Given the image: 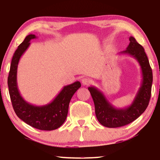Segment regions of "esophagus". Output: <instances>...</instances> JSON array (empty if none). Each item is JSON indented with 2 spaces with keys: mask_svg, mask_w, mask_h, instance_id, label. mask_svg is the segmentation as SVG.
Masks as SVG:
<instances>
[{
  "mask_svg": "<svg viewBox=\"0 0 160 160\" xmlns=\"http://www.w3.org/2000/svg\"><path fill=\"white\" fill-rule=\"evenodd\" d=\"M90 80L87 78H83L82 79V83L83 85H89L90 84Z\"/></svg>",
  "mask_w": 160,
  "mask_h": 160,
  "instance_id": "obj_1",
  "label": "esophagus"
}]
</instances>
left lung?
<instances>
[{
	"instance_id": "obj_1",
	"label": "left lung",
	"mask_w": 160,
	"mask_h": 160,
	"mask_svg": "<svg viewBox=\"0 0 160 160\" xmlns=\"http://www.w3.org/2000/svg\"><path fill=\"white\" fill-rule=\"evenodd\" d=\"M119 54L133 57L141 68V84L131 105L123 108H115L101 91L95 87H88L95 104V115L98 122L102 125L110 128L124 126L138 118L147 108L152 92V70L143 47L135 38L130 36L127 49Z\"/></svg>"
}]
</instances>
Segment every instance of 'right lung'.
Here are the masks:
<instances>
[{
	"label": "right lung",
	"instance_id": "right-lung-1",
	"mask_svg": "<svg viewBox=\"0 0 160 160\" xmlns=\"http://www.w3.org/2000/svg\"><path fill=\"white\" fill-rule=\"evenodd\" d=\"M36 38L33 34L28 35L15 51L8 77V92L13 108L19 119L38 130H54L60 128L66 119L70 101L81 87V83L76 82L63 87L55 98L47 105L38 106L26 101L21 96L17 87V67L22 55L29 47L30 40Z\"/></svg>",
	"mask_w": 160,
	"mask_h": 160
}]
</instances>
